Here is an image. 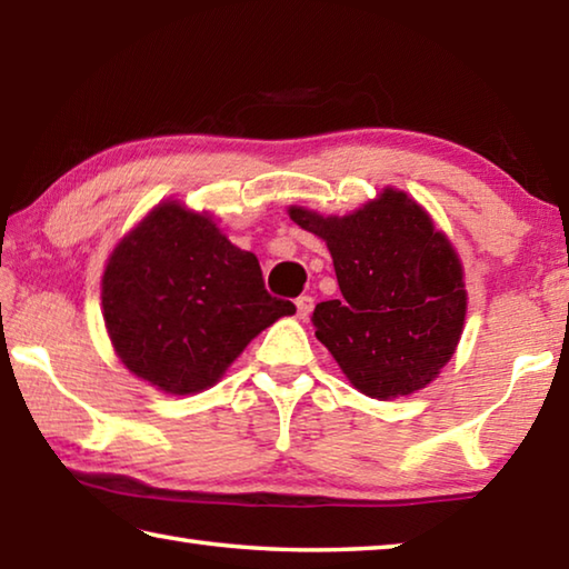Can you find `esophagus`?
<instances>
[{"instance_id": "34e87169", "label": "esophagus", "mask_w": 569, "mask_h": 569, "mask_svg": "<svg viewBox=\"0 0 569 569\" xmlns=\"http://www.w3.org/2000/svg\"><path fill=\"white\" fill-rule=\"evenodd\" d=\"M311 311H313V298L311 296H298L296 298L298 319H308V316H311Z\"/></svg>"}]
</instances>
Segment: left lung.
Segmentation results:
<instances>
[{"label": "left lung", "mask_w": 569, "mask_h": 569, "mask_svg": "<svg viewBox=\"0 0 569 569\" xmlns=\"http://www.w3.org/2000/svg\"><path fill=\"white\" fill-rule=\"evenodd\" d=\"M288 216L333 258L341 298L316 306L311 321L351 387L381 401L429 387L467 319L465 268L447 233L391 186L349 216L303 206Z\"/></svg>", "instance_id": "8db88e82"}]
</instances>
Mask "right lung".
Segmentation results:
<instances>
[{
  "mask_svg": "<svg viewBox=\"0 0 569 569\" xmlns=\"http://www.w3.org/2000/svg\"><path fill=\"white\" fill-rule=\"evenodd\" d=\"M296 306L266 291L258 258L206 210L162 200L120 238L102 273V319L124 369L170 397L223 379Z\"/></svg>",
  "mask_w": 569,
  "mask_h": 569,
  "instance_id": "right-lung-1",
  "label": "right lung"
}]
</instances>
